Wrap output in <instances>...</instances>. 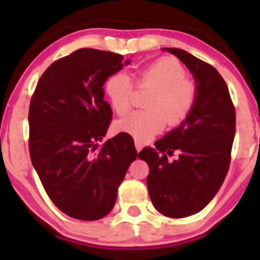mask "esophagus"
Returning <instances> with one entry per match:
<instances>
[{
    "label": "esophagus",
    "mask_w": 260,
    "mask_h": 260,
    "mask_svg": "<svg viewBox=\"0 0 260 260\" xmlns=\"http://www.w3.org/2000/svg\"><path fill=\"white\" fill-rule=\"evenodd\" d=\"M135 147H136L137 151H141L142 148H143V143H142L140 140H137V138H136V140H135Z\"/></svg>",
    "instance_id": "esophagus-1"
}]
</instances>
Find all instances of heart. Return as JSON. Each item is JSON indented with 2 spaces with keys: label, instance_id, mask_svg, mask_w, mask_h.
<instances>
[{
  "label": "heart",
  "instance_id": "1",
  "mask_svg": "<svg viewBox=\"0 0 260 260\" xmlns=\"http://www.w3.org/2000/svg\"><path fill=\"white\" fill-rule=\"evenodd\" d=\"M138 87H154L149 95L147 110H138L120 119V131L140 141H148L165 129L167 120L177 124L186 118L197 99V88L187 80V72L176 60H156L138 73ZM105 93L118 115L129 111L133 104L134 84L125 73L112 74L105 84Z\"/></svg>",
  "mask_w": 260,
  "mask_h": 260
}]
</instances>
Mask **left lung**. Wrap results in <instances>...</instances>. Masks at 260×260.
<instances>
[{
    "instance_id": "left-lung-1",
    "label": "left lung",
    "mask_w": 260,
    "mask_h": 260,
    "mask_svg": "<svg viewBox=\"0 0 260 260\" xmlns=\"http://www.w3.org/2000/svg\"><path fill=\"white\" fill-rule=\"evenodd\" d=\"M193 73L197 99L186 119L144 148L138 157L149 166L147 184L152 205L169 218H186L207 206L225 180L236 135V110L229 87L209 63L183 49L163 48ZM176 151L173 162L168 156Z\"/></svg>"
}]
</instances>
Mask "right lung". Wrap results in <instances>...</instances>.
<instances>
[{
	"label": "right lung",
	"mask_w": 260,
	"mask_h": 260,
	"mask_svg": "<svg viewBox=\"0 0 260 260\" xmlns=\"http://www.w3.org/2000/svg\"><path fill=\"white\" fill-rule=\"evenodd\" d=\"M129 62L117 53L80 48L53 62L31 95V163L53 204L71 218L108 215L137 157L126 133L98 145L112 118L103 85Z\"/></svg>",
	"instance_id": "1"
}]
</instances>
